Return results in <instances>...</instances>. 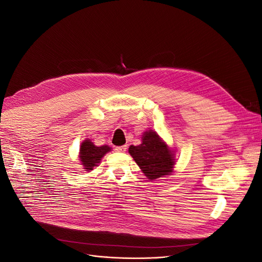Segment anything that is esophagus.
<instances>
[{"mask_svg":"<svg viewBox=\"0 0 262 262\" xmlns=\"http://www.w3.org/2000/svg\"><path fill=\"white\" fill-rule=\"evenodd\" d=\"M116 150L119 153H124L126 150V145H122V146H117Z\"/></svg>","mask_w":262,"mask_h":262,"instance_id":"obj_1","label":"esophagus"}]
</instances>
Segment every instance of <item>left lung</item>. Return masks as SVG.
<instances>
[{
	"label": "left lung",
	"instance_id": "8db88e82",
	"mask_svg": "<svg viewBox=\"0 0 262 262\" xmlns=\"http://www.w3.org/2000/svg\"><path fill=\"white\" fill-rule=\"evenodd\" d=\"M129 153L149 180L169 176L175 168V149L169 147L156 131L146 130L142 134V143L130 145Z\"/></svg>",
	"mask_w": 262,
	"mask_h": 262
}]
</instances>
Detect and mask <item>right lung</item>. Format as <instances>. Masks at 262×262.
I'll list each match as a JSON object with an SVG mask.
<instances>
[{
  "label": "right lung",
  "mask_w": 262,
  "mask_h": 262,
  "mask_svg": "<svg viewBox=\"0 0 262 262\" xmlns=\"http://www.w3.org/2000/svg\"><path fill=\"white\" fill-rule=\"evenodd\" d=\"M110 150H112V147L109 145L96 146L91 139H85L80 146L78 161H80L85 171H91L94 169V167H97L101 158Z\"/></svg>",
  "instance_id": "add662e5"
}]
</instances>
